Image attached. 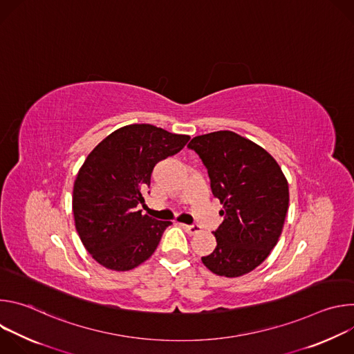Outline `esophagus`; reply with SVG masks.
<instances>
[{
	"instance_id": "obj_1",
	"label": "esophagus",
	"mask_w": 354,
	"mask_h": 354,
	"mask_svg": "<svg viewBox=\"0 0 354 354\" xmlns=\"http://www.w3.org/2000/svg\"><path fill=\"white\" fill-rule=\"evenodd\" d=\"M185 231L189 234V235H196L197 232H200V227L198 225H183Z\"/></svg>"
}]
</instances>
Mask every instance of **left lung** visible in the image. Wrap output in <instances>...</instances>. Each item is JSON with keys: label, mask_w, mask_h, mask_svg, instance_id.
Here are the masks:
<instances>
[{"label": "left lung", "mask_w": 354, "mask_h": 354, "mask_svg": "<svg viewBox=\"0 0 354 354\" xmlns=\"http://www.w3.org/2000/svg\"><path fill=\"white\" fill-rule=\"evenodd\" d=\"M187 147L203 161L223 205L224 221L213 232L217 246L201 262L218 276H243L270 255L281 235L287 179L266 149L230 130L197 136Z\"/></svg>", "instance_id": "left-lung-1"}]
</instances>
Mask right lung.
I'll use <instances>...</instances> for the list:
<instances>
[{
  "mask_svg": "<svg viewBox=\"0 0 354 354\" xmlns=\"http://www.w3.org/2000/svg\"><path fill=\"white\" fill-rule=\"evenodd\" d=\"M189 136L153 124H129L100 141L78 171L73 190L77 232L91 257L116 272L154 254L171 221L137 210L157 162L175 156Z\"/></svg>",
  "mask_w": 354,
  "mask_h": 354,
  "instance_id": "add662e5",
  "label": "right lung"
}]
</instances>
